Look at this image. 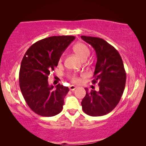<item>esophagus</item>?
Masks as SVG:
<instances>
[{
    "instance_id": "obj_1",
    "label": "esophagus",
    "mask_w": 146,
    "mask_h": 146,
    "mask_svg": "<svg viewBox=\"0 0 146 146\" xmlns=\"http://www.w3.org/2000/svg\"><path fill=\"white\" fill-rule=\"evenodd\" d=\"M76 86H74V85H71V86H70V87H69V88H70V90H72V91H73V90H74L76 88Z\"/></svg>"
}]
</instances>
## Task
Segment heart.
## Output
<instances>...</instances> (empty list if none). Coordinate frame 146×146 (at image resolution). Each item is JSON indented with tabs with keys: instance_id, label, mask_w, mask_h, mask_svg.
Instances as JSON below:
<instances>
[{
	"instance_id": "b5f03b06",
	"label": "heart",
	"mask_w": 146,
	"mask_h": 146,
	"mask_svg": "<svg viewBox=\"0 0 146 146\" xmlns=\"http://www.w3.org/2000/svg\"><path fill=\"white\" fill-rule=\"evenodd\" d=\"M73 50L76 54L82 60H85L88 56L90 51L85 44L82 42H78L73 46ZM62 60V58L60 57L59 59V62H61ZM71 81L74 84H80L81 82V78L77 75L74 74L70 77Z\"/></svg>"
}]
</instances>
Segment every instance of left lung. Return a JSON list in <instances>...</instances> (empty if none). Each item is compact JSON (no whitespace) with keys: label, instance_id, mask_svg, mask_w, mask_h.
Returning <instances> with one entry per match:
<instances>
[{"label":"left lung","instance_id":"8db88e82","mask_svg":"<svg viewBox=\"0 0 146 146\" xmlns=\"http://www.w3.org/2000/svg\"><path fill=\"white\" fill-rule=\"evenodd\" d=\"M82 39L95 50L97 62L93 84L99 90L86 91L82 101L84 112L91 116H101L112 111L120 100L125 88L126 73L122 59L114 47L100 38L81 36Z\"/></svg>","mask_w":146,"mask_h":146}]
</instances>
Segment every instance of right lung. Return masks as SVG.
<instances>
[{"label": "right lung", "instance_id": "add662e5", "mask_svg": "<svg viewBox=\"0 0 146 146\" xmlns=\"http://www.w3.org/2000/svg\"><path fill=\"white\" fill-rule=\"evenodd\" d=\"M74 39V36L46 38L33 44L24 56L19 72L20 88L28 106L38 115L54 116L62 110L69 88L58 84L54 89L48 78Z\"/></svg>", "mask_w": 146, "mask_h": 146}]
</instances>
